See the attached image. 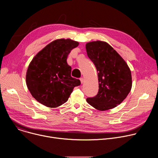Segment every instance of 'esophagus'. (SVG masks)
<instances>
[{
  "label": "esophagus",
  "instance_id": "obj_1",
  "mask_svg": "<svg viewBox=\"0 0 158 158\" xmlns=\"http://www.w3.org/2000/svg\"><path fill=\"white\" fill-rule=\"evenodd\" d=\"M80 81H81V84H82V83H84V79L83 77H82V78L80 79Z\"/></svg>",
  "mask_w": 158,
  "mask_h": 158
}]
</instances>
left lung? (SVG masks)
<instances>
[{"mask_svg": "<svg viewBox=\"0 0 158 158\" xmlns=\"http://www.w3.org/2000/svg\"><path fill=\"white\" fill-rule=\"evenodd\" d=\"M87 54L98 71L99 91L94 98H87L89 104L99 110H107L120 104L132 87L129 67L123 58L104 41L85 44Z\"/></svg>", "mask_w": 158, "mask_h": 158, "instance_id": "obj_1", "label": "left lung"}]
</instances>
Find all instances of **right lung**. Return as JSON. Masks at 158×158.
Masks as SVG:
<instances>
[{"instance_id": "obj_1", "label": "right lung", "mask_w": 158, "mask_h": 158, "mask_svg": "<svg viewBox=\"0 0 158 158\" xmlns=\"http://www.w3.org/2000/svg\"><path fill=\"white\" fill-rule=\"evenodd\" d=\"M71 39L53 40L40 51L30 62L26 84L31 95L40 104L55 108L68 100L74 88L81 84L71 77L67 63L71 51L79 46Z\"/></svg>"}]
</instances>
